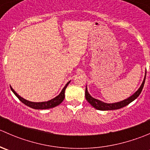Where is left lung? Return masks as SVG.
<instances>
[{"label":"left lung","mask_w":150,"mask_h":150,"mask_svg":"<svg viewBox=\"0 0 150 150\" xmlns=\"http://www.w3.org/2000/svg\"><path fill=\"white\" fill-rule=\"evenodd\" d=\"M146 73H145L144 78L143 80V82H142V85L139 87V88L135 92L133 95H131L130 97L127 98V99H124V100L120 101L119 102H115V103H105V102H102V101L99 100V99H94L93 97H92L90 94H89L88 91L87 89V86H86V100L88 102V103L91 104L92 107H94L95 109L99 110H103V111H105V110H118V109L122 108V107H125L126 105L129 104L131 102H132L133 101L135 100L137 97L140 95L141 92H142V89H143L144 85L145 82V78H146Z\"/></svg>","instance_id":"left-lung-1"}]
</instances>
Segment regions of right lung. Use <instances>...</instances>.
<instances>
[{"instance_id": "obj_1", "label": "right lung", "mask_w": 150, "mask_h": 150, "mask_svg": "<svg viewBox=\"0 0 150 150\" xmlns=\"http://www.w3.org/2000/svg\"><path fill=\"white\" fill-rule=\"evenodd\" d=\"M69 83H70V81H69V82L65 85V86L63 88V89L62 90V91L60 92V93L58 95V96H56V97L54 98V99H51V100L47 101V102H30V101L28 100H26V99H25L24 98L21 97L19 95H18L17 93H16V92L12 88L11 86H10V87H11V89L12 92H13V93L17 96L18 99H19L22 103L25 104V105L28 106V107H31V108L33 109H35V110H46V109H50V108H53V107H57V106H58L59 104H60L63 102V100H64V96H64L65 89L67 87L68 84H69Z\"/></svg>"}]
</instances>
